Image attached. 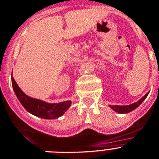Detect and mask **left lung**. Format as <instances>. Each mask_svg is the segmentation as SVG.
Wrapping results in <instances>:
<instances>
[{
	"instance_id": "1",
	"label": "left lung",
	"mask_w": 159,
	"mask_h": 159,
	"mask_svg": "<svg viewBox=\"0 0 159 159\" xmlns=\"http://www.w3.org/2000/svg\"><path fill=\"white\" fill-rule=\"evenodd\" d=\"M147 95L148 94H146L144 97H142L139 101H137V102H134V103H133V104L131 105H129V106H117V105H114V106H110V107L113 109V110L116 111V112L121 113V114L130 112V111H132L133 110L137 108V107H139V105L145 99V98L147 97Z\"/></svg>"
}]
</instances>
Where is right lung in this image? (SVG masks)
I'll return each mask as SVG.
<instances>
[{
  "instance_id": "right-lung-1",
  "label": "right lung",
  "mask_w": 159,
  "mask_h": 159,
  "mask_svg": "<svg viewBox=\"0 0 159 159\" xmlns=\"http://www.w3.org/2000/svg\"><path fill=\"white\" fill-rule=\"evenodd\" d=\"M11 80L14 90L20 102L27 111L36 116L43 119H57L61 116L71 105L70 101L59 103H48L41 100L28 97L18 87L14 77H11Z\"/></svg>"
}]
</instances>
